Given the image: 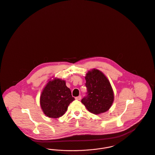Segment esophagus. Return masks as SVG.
<instances>
[{
    "label": "esophagus",
    "mask_w": 155,
    "mask_h": 155,
    "mask_svg": "<svg viewBox=\"0 0 155 155\" xmlns=\"http://www.w3.org/2000/svg\"><path fill=\"white\" fill-rule=\"evenodd\" d=\"M75 99L77 100H80L81 99V95H79V96H78V97H75Z\"/></svg>",
    "instance_id": "34e87169"
}]
</instances>
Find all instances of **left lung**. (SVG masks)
Wrapping results in <instances>:
<instances>
[{
	"mask_svg": "<svg viewBox=\"0 0 155 155\" xmlns=\"http://www.w3.org/2000/svg\"><path fill=\"white\" fill-rule=\"evenodd\" d=\"M85 77L87 95L81 103L91 113L98 114L104 113L111 106L114 94L111 84L102 72L94 69Z\"/></svg>",
	"mask_w": 155,
	"mask_h": 155,
	"instance_id": "1",
	"label": "left lung"
}]
</instances>
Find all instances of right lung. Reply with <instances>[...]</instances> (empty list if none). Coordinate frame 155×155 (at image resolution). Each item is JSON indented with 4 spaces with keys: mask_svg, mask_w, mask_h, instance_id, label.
<instances>
[{
    "mask_svg": "<svg viewBox=\"0 0 155 155\" xmlns=\"http://www.w3.org/2000/svg\"><path fill=\"white\" fill-rule=\"evenodd\" d=\"M75 100L65 81L55 78L49 81L40 97L41 106L49 117L58 118L67 110L69 104Z\"/></svg>",
    "mask_w": 155,
    "mask_h": 155,
    "instance_id": "obj_1",
    "label": "right lung"
}]
</instances>
